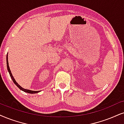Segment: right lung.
<instances>
[{"mask_svg":"<svg viewBox=\"0 0 124 124\" xmlns=\"http://www.w3.org/2000/svg\"><path fill=\"white\" fill-rule=\"evenodd\" d=\"M6 61H7V70L9 72V74H10V77L11 78L12 81H13L14 84H15L16 85L18 86V87H19L20 90L23 91V92H26V93H30V94H34V93H39V92H40V91H32V90H28V89H25L24 88H23L22 87H21L19 85L18 83L16 82V81H15V79H14L13 76H12L11 72V70H10V67H9V65H8V54L7 55V57H6Z\"/></svg>","mask_w":124,"mask_h":124,"instance_id":"add662e5","label":"right lung"}]
</instances>
